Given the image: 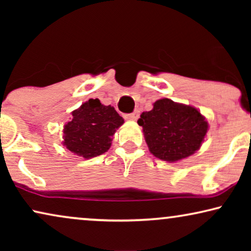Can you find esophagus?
<instances>
[{
    "instance_id": "esophagus-1",
    "label": "esophagus",
    "mask_w": 251,
    "mask_h": 251,
    "mask_svg": "<svg viewBox=\"0 0 251 251\" xmlns=\"http://www.w3.org/2000/svg\"><path fill=\"white\" fill-rule=\"evenodd\" d=\"M139 118V113L138 111H135L133 113H131V114H126L125 115V119L126 120H131V121H136L137 119Z\"/></svg>"
}]
</instances>
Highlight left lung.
<instances>
[{
	"instance_id": "obj_1",
	"label": "left lung",
	"mask_w": 251,
	"mask_h": 251,
	"mask_svg": "<svg viewBox=\"0 0 251 251\" xmlns=\"http://www.w3.org/2000/svg\"><path fill=\"white\" fill-rule=\"evenodd\" d=\"M138 125L151 153L169 162L192 155L208 131V122L197 108L168 98L154 102L152 111L143 112Z\"/></svg>"
}]
</instances>
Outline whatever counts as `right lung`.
<instances>
[{
    "mask_svg": "<svg viewBox=\"0 0 251 251\" xmlns=\"http://www.w3.org/2000/svg\"><path fill=\"white\" fill-rule=\"evenodd\" d=\"M72 115L64 126L63 145L84 159L107 152L112 136L125 122L113 106L102 105L99 99H89Z\"/></svg>",
    "mask_w": 251,
    "mask_h": 251,
    "instance_id": "add662e5",
    "label": "right lung"
}]
</instances>
